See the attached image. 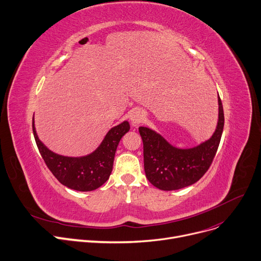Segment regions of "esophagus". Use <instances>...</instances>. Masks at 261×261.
<instances>
[{"instance_id":"obj_1","label":"esophagus","mask_w":261,"mask_h":261,"mask_svg":"<svg viewBox=\"0 0 261 261\" xmlns=\"http://www.w3.org/2000/svg\"><path fill=\"white\" fill-rule=\"evenodd\" d=\"M146 118V114L142 110H134L130 115V120L132 126L136 127L140 124H142Z\"/></svg>"}]
</instances>
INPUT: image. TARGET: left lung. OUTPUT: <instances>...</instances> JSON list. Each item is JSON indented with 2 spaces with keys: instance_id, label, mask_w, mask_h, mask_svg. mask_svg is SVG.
I'll use <instances>...</instances> for the list:
<instances>
[{
  "instance_id": "left-lung-1",
  "label": "left lung",
  "mask_w": 261,
  "mask_h": 261,
  "mask_svg": "<svg viewBox=\"0 0 261 261\" xmlns=\"http://www.w3.org/2000/svg\"><path fill=\"white\" fill-rule=\"evenodd\" d=\"M217 126L209 140L192 148H179L148 127H140L144 144V167L146 177L163 191L178 190L198 181L210 165L218 149L222 135L224 116L218 95Z\"/></svg>"
}]
</instances>
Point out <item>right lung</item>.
<instances>
[{
	"mask_svg": "<svg viewBox=\"0 0 261 261\" xmlns=\"http://www.w3.org/2000/svg\"><path fill=\"white\" fill-rule=\"evenodd\" d=\"M129 130V121L124 120L107 132L93 152L83 156H65L44 145L36 130L34 115L32 118L34 140L47 167L62 185L81 192L93 191L109 179L118 143Z\"/></svg>",
	"mask_w": 261,
	"mask_h": 261,
	"instance_id": "right-lung-1",
	"label": "right lung"
}]
</instances>
